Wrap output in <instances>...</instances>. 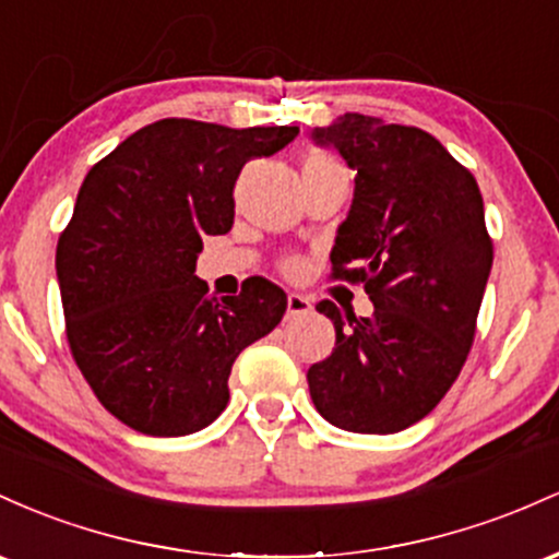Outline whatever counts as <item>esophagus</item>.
<instances>
[{
	"mask_svg": "<svg viewBox=\"0 0 559 559\" xmlns=\"http://www.w3.org/2000/svg\"><path fill=\"white\" fill-rule=\"evenodd\" d=\"M311 311V300L306 296H300V293H290L287 296V319H296V317H304V313Z\"/></svg>",
	"mask_w": 559,
	"mask_h": 559,
	"instance_id": "obj_1",
	"label": "esophagus"
}]
</instances>
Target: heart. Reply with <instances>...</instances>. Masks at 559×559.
<instances>
[{
	"label": "heart",
	"instance_id": "1",
	"mask_svg": "<svg viewBox=\"0 0 559 559\" xmlns=\"http://www.w3.org/2000/svg\"><path fill=\"white\" fill-rule=\"evenodd\" d=\"M306 166H311V168H343L341 163H337L335 158H332V155H311L309 160H306ZM287 269H296V263H287Z\"/></svg>",
	"mask_w": 559,
	"mask_h": 559
}]
</instances>
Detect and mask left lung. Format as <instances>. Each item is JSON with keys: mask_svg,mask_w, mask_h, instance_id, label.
<instances>
[{"mask_svg": "<svg viewBox=\"0 0 559 559\" xmlns=\"http://www.w3.org/2000/svg\"><path fill=\"white\" fill-rule=\"evenodd\" d=\"M311 140L356 171L354 203L332 246V280L361 282L372 317L317 306L335 348L311 364L309 391L328 423L399 432L430 415L460 378L493 263L478 181L436 136L346 112Z\"/></svg>", "mask_w": 559, "mask_h": 559, "instance_id": "1", "label": "left lung"}]
</instances>
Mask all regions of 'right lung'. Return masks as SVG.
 Returning <instances> with one entry per match:
<instances>
[{
  "mask_svg": "<svg viewBox=\"0 0 559 559\" xmlns=\"http://www.w3.org/2000/svg\"><path fill=\"white\" fill-rule=\"evenodd\" d=\"M298 127L163 118L94 163L58 240L66 335L94 396L144 436L203 430L227 409L231 364L280 324L287 296L255 277L209 296L205 235L235 224V181Z\"/></svg>",
  "mask_w": 559,
  "mask_h": 559,
  "instance_id": "right-lung-1",
  "label": "right lung"
}]
</instances>
